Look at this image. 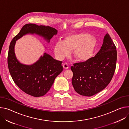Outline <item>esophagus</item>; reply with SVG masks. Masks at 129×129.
Returning <instances> with one entry per match:
<instances>
[{"mask_svg": "<svg viewBox=\"0 0 129 129\" xmlns=\"http://www.w3.org/2000/svg\"><path fill=\"white\" fill-rule=\"evenodd\" d=\"M63 68H64V69H67L68 68V65L66 63H64L63 64Z\"/></svg>", "mask_w": 129, "mask_h": 129, "instance_id": "obj_1", "label": "esophagus"}]
</instances>
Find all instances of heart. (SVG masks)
Returning <instances> with one entry per match:
<instances>
[{"instance_id": "b5f03b06", "label": "heart", "mask_w": 129, "mask_h": 129, "mask_svg": "<svg viewBox=\"0 0 129 129\" xmlns=\"http://www.w3.org/2000/svg\"><path fill=\"white\" fill-rule=\"evenodd\" d=\"M97 46V40L92 35L82 33L65 38L64 42H57L54 47L55 55L63 60L73 51V56L80 62H85L92 57Z\"/></svg>"}]
</instances>
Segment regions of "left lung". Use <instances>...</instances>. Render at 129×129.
<instances>
[{"instance_id":"1","label":"left lung","mask_w":129,"mask_h":129,"mask_svg":"<svg viewBox=\"0 0 129 129\" xmlns=\"http://www.w3.org/2000/svg\"><path fill=\"white\" fill-rule=\"evenodd\" d=\"M116 61V46L107 33L101 49L94 57L71 67L75 90L81 95L90 97L104 89L113 77Z\"/></svg>"}]
</instances>
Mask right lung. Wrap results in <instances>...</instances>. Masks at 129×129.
<instances>
[{
  "label": "right lung",
  "instance_id": "add662e5",
  "mask_svg": "<svg viewBox=\"0 0 129 129\" xmlns=\"http://www.w3.org/2000/svg\"><path fill=\"white\" fill-rule=\"evenodd\" d=\"M57 33V30L49 26L28 24L22 27L10 43L8 56L10 75L18 87L28 95L35 97L45 95L50 89L55 78L63 71L62 62L45 52L34 63L22 64L15 54L16 41L26 34H36L49 43Z\"/></svg>",
  "mask_w": 129,
  "mask_h": 129
}]
</instances>
